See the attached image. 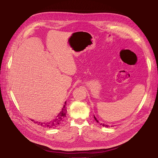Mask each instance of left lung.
I'll use <instances>...</instances> for the list:
<instances>
[{
  "label": "left lung",
  "instance_id": "left-lung-1",
  "mask_svg": "<svg viewBox=\"0 0 158 158\" xmlns=\"http://www.w3.org/2000/svg\"><path fill=\"white\" fill-rule=\"evenodd\" d=\"M94 119L96 120V121H97V123H99V121L97 120V118L95 117L94 115ZM100 124H101V125H102V126H103V127H109V125H105V123H100Z\"/></svg>",
  "mask_w": 158,
  "mask_h": 158
}]
</instances>
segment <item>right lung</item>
Listing matches in <instances>:
<instances>
[{"label":"right lung","instance_id":"obj_1","mask_svg":"<svg viewBox=\"0 0 158 158\" xmlns=\"http://www.w3.org/2000/svg\"><path fill=\"white\" fill-rule=\"evenodd\" d=\"M66 113H67V110H66V102H65V105L63 106L62 109H61V110L60 111V113L57 115V117L54 119H53L52 121H45V122L36 121L35 122V123H37L38 125H40L45 128H48V129L56 128L57 127H58L59 125H60L61 123H62L64 119L66 116Z\"/></svg>","mask_w":158,"mask_h":158}]
</instances>
